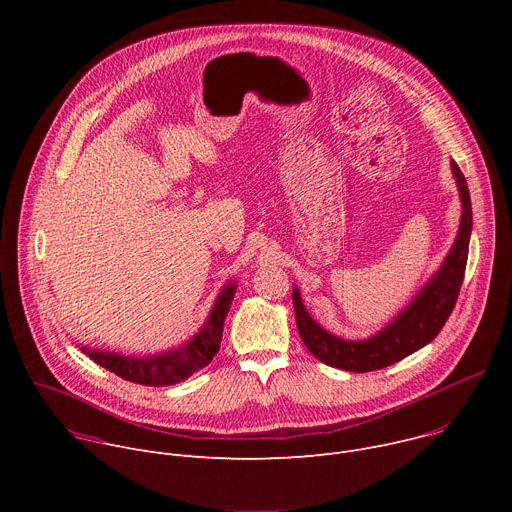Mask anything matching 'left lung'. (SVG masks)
I'll list each match as a JSON object with an SVG mask.
<instances>
[{
	"label": "left lung",
	"instance_id": "left-lung-1",
	"mask_svg": "<svg viewBox=\"0 0 512 512\" xmlns=\"http://www.w3.org/2000/svg\"><path fill=\"white\" fill-rule=\"evenodd\" d=\"M452 174L456 178L462 202V218L458 237L444 259L442 267L423 285L419 294L411 300V304L395 316L381 332L367 340H344L328 330H324L302 304L300 289L294 287L291 300L296 308V322L300 336L306 348L322 362L330 364L334 369L350 371V373H369L377 369H385L389 364L403 360L415 350L429 344L446 320L450 318L460 287L464 281L466 261H468V245L472 233V204L466 178L458 164L452 160Z\"/></svg>",
	"mask_w": 512,
	"mask_h": 512
}]
</instances>
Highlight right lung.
Listing matches in <instances>:
<instances>
[{
	"label": "right lung",
	"instance_id": "add662e5",
	"mask_svg": "<svg viewBox=\"0 0 512 512\" xmlns=\"http://www.w3.org/2000/svg\"><path fill=\"white\" fill-rule=\"evenodd\" d=\"M235 291H237V285L227 283L221 294H218L200 332L192 340L168 352H160L154 356H123L115 352L89 350L87 346H83L81 350L91 360L101 364L103 369L115 373L125 381L148 385V387L176 385L188 379L192 373L204 369L212 360V356L218 352V348H221L223 326H225L229 308L233 304Z\"/></svg>",
	"mask_w": 512,
	"mask_h": 512
}]
</instances>
